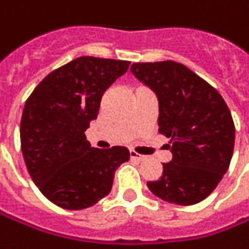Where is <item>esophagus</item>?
Listing matches in <instances>:
<instances>
[{"mask_svg": "<svg viewBox=\"0 0 249 249\" xmlns=\"http://www.w3.org/2000/svg\"><path fill=\"white\" fill-rule=\"evenodd\" d=\"M129 155H130V159H133V160L142 161V160H144V159H145V158H144L142 155H139L137 152H135V151H129Z\"/></svg>", "mask_w": 249, "mask_h": 249, "instance_id": "1", "label": "esophagus"}]
</instances>
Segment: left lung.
<instances>
[{
	"instance_id": "obj_1",
	"label": "left lung",
	"mask_w": 249,
	"mask_h": 249,
	"mask_svg": "<svg viewBox=\"0 0 249 249\" xmlns=\"http://www.w3.org/2000/svg\"><path fill=\"white\" fill-rule=\"evenodd\" d=\"M130 72L159 102V132L173 140V159L163 175L147 186L175 205L201 202L214 190L232 159L234 124L220 93L173 60L133 63Z\"/></svg>"
}]
</instances>
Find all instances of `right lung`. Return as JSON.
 <instances>
[{"instance_id":"1","label":"right lung","mask_w":249,"mask_h":249,"mask_svg":"<svg viewBox=\"0 0 249 249\" xmlns=\"http://www.w3.org/2000/svg\"><path fill=\"white\" fill-rule=\"evenodd\" d=\"M129 64L76 58L48 74L25 102L20 139L28 173L43 196L63 209H86L107 197L116 170L129 160L125 147L93 148L85 135L102 94Z\"/></svg>"}]
</instances>
